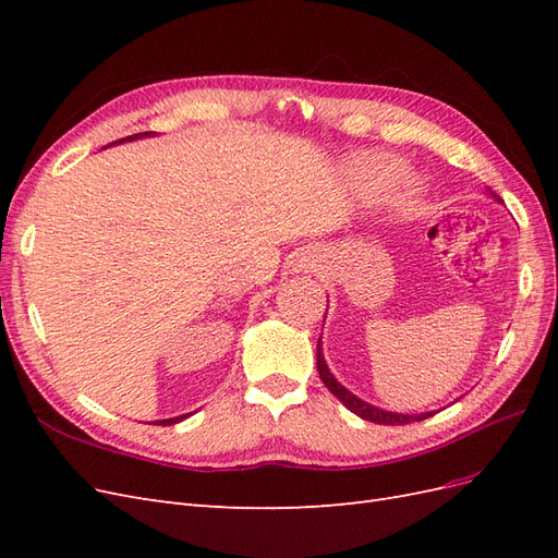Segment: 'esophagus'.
I'll return each instance as SVG.
<instances>
[{"instance_id": "1", "label": "esophagus", "mask_w": 558, "mask_h": 558, "mask_svg": "<svg viewBox=\"0 0 558 558\" xmlns=\"http://www.w3.org/2000/svg\"><path fill=\"white\" fill-rule=\"evenodd\" d=\"M316 263H318L316 253H305V256H302V258L298 260V267L302 269V272H312V269L316 267Z\"/></svg>"}]
</instances>
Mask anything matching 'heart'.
I'll list each match as a JSON object with an SVG mask.
<instances>
[{"mask_svg":"<svg viewBox=\"0 0 558 558\" xmlns=\"http://www.w3.org/2000/svg\"><path fill=\"white\" fill-rule=\"evenodd\" d=\"M408 165L396 154H386V150H367V154L353 156L344 165V177L353 191L363 195H379L396 185ZM426 197V185L421 179H404L400 183V191L396 195V207L402 211H414Z\"/></svg>","mask_w":558,"mask_h":558,"instance_id":"obj_1","label":"heart"}]
</instances>
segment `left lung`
<instances>
[{
    "mask_svg": "<svg viewBox=\"0 0 558 558\" xmlns=\"http://www.w3.org/2000/svg\"><path fill=\"white\" fill-rule=\"evenodd\" d=\"M494 195V193H492ZM498 199V195H494ZM316 367H318V377L328 386V391L340 400L347 410H351L356 416L373 421V424H384V426H402V424H412V421H424L428 416H433L435 412H421V414H402V412H388L377 408V404H369L365 400H361L359 396H353L349 388H344L340 381L335 379V375L330 373V367L324 359V347H320V337L316 344Z\"/></svg>",
    "mask_w": 558,
    "mask_h": 558,
    "instance_id": "1",
    "label": "left lung"
}]
</instances>
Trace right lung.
<instances>
[{
	"mask_svg": "<svg viewBox=\"0 0 558 558\" xmlns=\"http://www.w3.org/2000/svg\"><path fill=\"white\" fill-rule=\"evenodd\" d=\"M156 132H140V134H132V137H125V140H121L118 144H123V142H132V140H142V137H154ZM185 416H191V414H181V416H174V418H160V421H156L158 426H172V424H179V421H183Z\"/></svg>",
	"mask_w": 558,
	"mask_h": 558,
	"instance_id": "right-lung-1",
	"label": "right lung"
}]
</instances>
